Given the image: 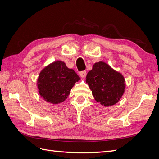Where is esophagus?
Masks as SVG:
<instances>
[{"mask_svg": "<svg viewBox=\"0 0 159 159\" xmlns=\"http://www.w3.org/2000/svg\"><path fill=\"white\" fill-rule=\"evenodd\" d=\"M86 74H87V73H86L85 71H81L80 73V77H81V78H85Z\"/></svg>", "mask_w": 159, "mask_h": 159, "instance_id": "34e87169", "label": "esophagus"}]
</instances>
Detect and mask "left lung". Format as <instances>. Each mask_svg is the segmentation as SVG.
<instances>
[{
    "label": "left lung",
    "instance_id": "obj_1",
    "mask_svg": "<svg viewBox=\"0 0 159 159\" xmlns=\"http://www.w3.org/2000/svg\"><path fill=\"white\" fill-rule=\"evenodd\" d=\"M95 100L105 107L116 104L125 89L123 75L104 61L96 62L86 76Z\"/></svg>",
    "mask_w": 159,
    "mask_h": 159
}]
</instances>
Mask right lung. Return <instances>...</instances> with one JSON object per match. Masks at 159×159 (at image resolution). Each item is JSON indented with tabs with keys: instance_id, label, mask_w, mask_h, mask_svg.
I'll use <instances>...</instances> for the list:
<instances>
[{
	"instance_id": "add662e5",
	"label": "right lung",
	"mask_w": 159,
	"mask_h": 159,
	"mask_svg": "<svg viewBox=\"0 0 159 159\" xmlns=\"http://www.w3.org/2000/svg\"><path fill=\"white\" fill-rule=\"evenodd\" d=\"M80 80L64 61H54L40 72L37 86L40 97L46 102L58 104L68 98L71 88Z\"/></svg>"
}]
</instances>
